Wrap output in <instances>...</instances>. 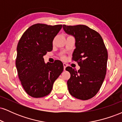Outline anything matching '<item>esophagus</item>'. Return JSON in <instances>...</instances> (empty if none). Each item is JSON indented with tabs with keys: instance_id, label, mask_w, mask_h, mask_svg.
<instances>
[{
	"instance_id": "obj_1",
	"label": "esophagus",
	"mask_w": 122,
	"mask_h": 122,
	"mask_svg": "<svg viewBox=\"0 0 122 122\" xmlns=\"http://www.w3.org/2000/svg\"><path fill=\"white\" fill-rule=\"evenodd\" d=\"M63 65H64V71H65L66 67L67 66V64H65V63H64V64H63Z\"/></svg>"
}]
</instances>
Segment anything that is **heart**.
<instances>
[{
  "label": "heart",
  "mask_w": 122,
  "mask_h": 122,
  "mask_svg": "<svg viewBox=\"0 0 122 122\" xmlns=\"http://www.w3.org/2000/svg\"><path fill=\"white\" fill-rule=\"evenodd\" d=\"M62 58H65V57H64V56H62Z\"/></svg>",
  "instance_id": "b5f03b06"
}]
</instances>
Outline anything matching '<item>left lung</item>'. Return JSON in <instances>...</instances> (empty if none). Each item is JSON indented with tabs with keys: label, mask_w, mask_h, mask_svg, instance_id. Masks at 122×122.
<instances>
[{
	"label": "left lung",
	"mask_w": 122,
	"mask_h": 122,
	"mask_svg": "<svg viewBox=\"0 0 122 122\" xmlns=\"http://www.w3.org/2000/svg\"><path fill=\"white\" fill-rule=\"evenodd\" d=\"M66 33L76 39V49L72 61L80 66L79 71L68 66L71 73L67 81L72 96L80 100L91 99L97 94L104 81L107 71L108 52L100 34L85 25H63Z\"/></svg>",
	"instance_id": "1"
}]
</instances>
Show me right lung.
I'll use <instances>...</instances> for the list:
<instances>
[{
	"instance_id": "obj_1",
	"label": "right lung",
	"mask_w": 122,
	"mask_h": 122,
	"mask_svg": "<svg viewBox=\"0 0 122 122\" xmlns=\"http://www.w3.org/2000/svg\"><path fill=\"white\" fill-rule=\"evenodd\" d=\"M37 23L25 31L18 42L16 64L23 88L29 96L38 98L51 92L54 81L64 70L61 61L44 62L43 56L53 49V41L62 28Z\"/></svg>"
}]
</instances>
